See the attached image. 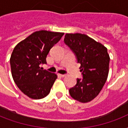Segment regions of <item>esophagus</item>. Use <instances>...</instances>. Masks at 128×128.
<instances>
[{
  "instance_id": "esophagus-1",
  "label": "esophagus",
  "mask_w": 128,
  "mask_h": 128,
  "mask_svg": "<svg viewBox=\"0 0 128 128\" xmlns=\"http://www.w3.org/2000/svg\"><path fill=\"white\" fill-rule=\"evenodd\" d=\"M58 76H60V77H64V76H66L65 74H58Z\"/></svg>"
}]
</instances>
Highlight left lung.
Returning <instances> with one entry per match:
<instances>
[{
  "instance_id": "left-lung-1",
  "label": "left lung",
  "mask_w": 128,
  "mask_h": 128,
  "mask_svg": "<svg viewBox=\"0 0 128 128\" xmlns=\"http://www.w3.org/2000/svg\"><path fill=\"white\" fill-rule=\"evenodd\" d=\"M64 43L81 64L82 78L69 90L72 98L86 103L94 99L102 89L109 72L110 56L107 48L87 35L66 34Z\"/></svg>"
}]
</instances>
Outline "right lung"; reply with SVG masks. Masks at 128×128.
Listing matches in <instances>:
<instances>
[{"label": "right lung", "instance_id": "obj_1", "mask_svg": "<svg viewBox=\"0 0 128 128\" xmlns=\"http://www.w3.org/2000/svg\"><path fill=\"white\" fill-rule=\"evenodd\" d=\"M64 35L62 32L36 31L15 46L10 59L13 80L25 95L41 99L50 93L56 74L43 70L50 50Z\"/></svg>", "mask_w": 128, "mask_h": 128}]
</instances>
